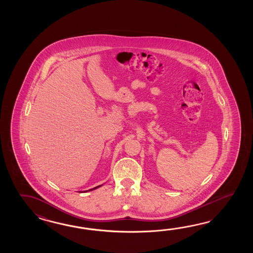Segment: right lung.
<instances>
[{
	"instance_id": "1",
	"label": "right lung",
	"mask_w": 253,
	"mask_h": 253,
	"mask_svg": "<svg viewBox=\"0 0 253 253\" xmlns=\"http://www.w3.org/2000/svg\"><path fill=\"white\" fill-rule=\"evenodd\" d=\"M102 185V184H101ZM101 185H98V186H97V187H94V188L90 189V190H88V191H93V190H95V189L98 188V187H100ZM86 192H87V191H84V193H86ZM80 193H82V192H80Z\"/></svg>"
}]
</instances>
